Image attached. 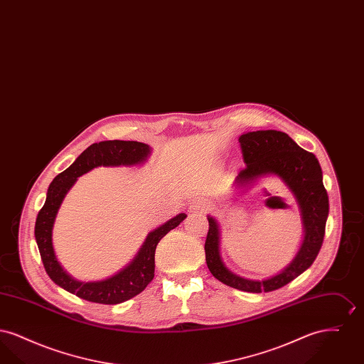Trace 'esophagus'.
<instances>
[{
    "label": "esophagus",
    "instance_id": "esophagus-1",
    "mask_svg": "<svg viewBox=\"0 0 364 364\" xmlns=\"http://www.w3.org/2000/svg\"><path fill=\"white\" fill-rule=\"evenodd\" d=\"M208 206V203H206V202H202V200H196V202H193V203H192V208H193V210H199V211L206 210Z\"/></svg>",
    "mask_w": 364,
    "mask_h": 364
}]
</instances>
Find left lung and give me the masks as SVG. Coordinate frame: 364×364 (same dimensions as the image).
<instances>
[{
  "instance_id": "obj_1",
  "label": "left lung",
  "mask_w": 364,
  "mask_h": 364,
  "mask_svg": "<svg viewBox=\"0 0 364 364\" xmlns=\"http://www.w3.org/2000/svg\"><path fill=\"white\" fill-rule=\"evenodd\" d=\"M239 143L245 168L236 177V184L242 187L266 174L281 177L301 208L304 240L292 263L279 274L263 281L247 279L226 269L218 250V225L213 217H208L206 263L210 273L228 287L251 294L272 292L300 276L314 263L325 237L329 196L323 187L322 169L316 156L297 146L285 132L274 129L248 132L239 138Z\"/></svg>"
}]
</instances>
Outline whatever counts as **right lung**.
Masks as SVG:
<instances>
[{
  "mask_svg": "<svg viewBox=\"0 0 364 364\" xmlns=\"http://www.w3.org/2000/svg\"><path fill=\"white\" fill-rule=\"evenodd\" d=\"M150 154V147L134 140H106L94 143L77 156L68 169L57 174L49 186L43 208L39 210L35 223V239L48 276L58 287L87 301L100 304H119L140 294L154 278L156 248L159 240L187 215H176L153 230L138 255L125 269L112 277L94 282L76 281L65 273L54 255L52 229L58 208L76 178L97 166H120L140 164Z\"/></svg>",
  "mask_w": 364,
  "mask_h": 364,
  "instance_id": "1",
  "label": "right lung"
}]
</instances>
